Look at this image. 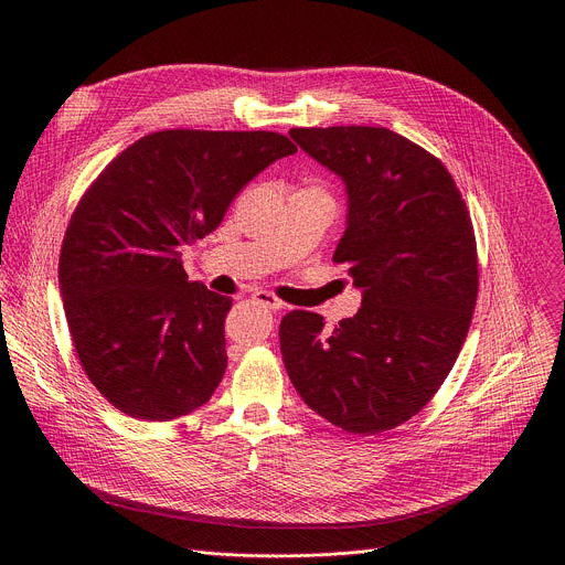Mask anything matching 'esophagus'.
I'll list each match as a JSON object with an SVG mask.
<instances>
[{"label":"esophagus","mask_w":565,"mask_h":565,"mask_svg":"<svg viewBox=\"0 0 565 565\" xmlns=\"http://www.w3.org/2000/svg\"><path fill=\"white\" fill-rule=\"evenodd\" d=\"M253 299H255L259 306L270 308V310H281V308H284V301H281V299H277L275 295L266 292V290H257V292L253 295Z\"/></svg>","instance_id":"esophagus-1"}]
</instances>
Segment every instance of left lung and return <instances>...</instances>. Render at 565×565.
<instances>
[{
  "label": "left lung",
  "mask_w": 565,
  "mask_h": 565,
  "mask_svg": "<svg viewBox=\"0 0 565 565\" xmlns=\"http://www.w3.org/2000/svg\"><path fill=\"white\" fill-rule=\"evenodd\" d=\"M290 138L347 190L349 264L360 310L324 333L292 310L279 344L306 405L349 434H380L416 416L449 375L478 292L467 205L436 156L384 127H295Z\"/></svg>",
  "instance_id": "8db88e82"
}]
</instances>
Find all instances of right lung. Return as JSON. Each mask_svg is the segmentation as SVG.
<instances>
[{
    "label": "right lung",
    "mask_w": 565,
    "mask_h": 565,
    "mask_svg": "<svg viewBox=\"0 0 565 565\" xmlns=\"http://www.w3.org/2000/svg\"><path fill=\"white\" fill-rule=\"evenodd\" d=\"M295 151L275 131H156L118 153L77 203L60 295L75 353L116 409L166 423L212 397L227 366L232 297L188 281L183 248Z\"/></svg>",
    "instance_id": "1"
}]
</instances>
